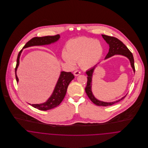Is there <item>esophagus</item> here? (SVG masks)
I'll list each match as a JSON object with an SVG mask.
<instances>
[{
	"label": "esophagus",
	"instance_id": "esophagus-1",
	"mask_svg": "<svg viewBox=\"0 0 148 148\" xmlns=\"http://www.w3.org/2000/svg\"><path fill=\"white\" fill-rule=\"evenodd\" d=\"M80 73H81V72H80L79 71H75L73 72V74H74V75H75V76H79Z\"/></svg>",
	"mask_w": 148,
	"mask_h": 148
}]
</instances>
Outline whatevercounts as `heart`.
<instances>
[{
  "mask_svg": "<svg viewBox=\"0 0 148 148\" xmlns=\"http://www.w3.org/2000/svg\"><path fill=\"white\" fill-rule=\"evenodd\" d=\"M103 47L98 40L86 37H80L70 40L63 54L64 61L71 66L78 62L80 66L88 69L97 63L102 56Z\"/></svg>",
  "mask_w": 148,
  "mask_h": 148,
  "instance_id": "1",
  "label": "heart"
}]
</instances>
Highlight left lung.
Here are the masks:
<instances>
[{"label":"left lung","instance_id":"obj_1","mask_svg":"<svg viewBox=\"0 0 148 148\" xmlns=\"http://www.w3.org/2000/svg\"><path fill=\"white\" fill-rule=\"evenodd\" d=\"M103 39L106 41L109 45V52L106 56V59H108L110 57H112L115 55H121L123 56H124L128 58V59L130 61V65L133 69V72H135V67H134V58L133 56L132 53V52L129 50V49L127 48V46L120 41L119 39H118L116 38L113 37V36H109L106 35H101ZM95 65L93 68L88 69L86 71V73L88 75L87 77V84L85 87V92L89 98V99L96 105L99 106H112L114 104L117 103L118 102L122 100L124 97H126V96H124L121 99L113 101L111 103H106L104 101H101L97 99H96L94 95L92 93V78L93 71L95 69Z\"/></svg>","mask_w":148,"mask_h":148}]
</instances>
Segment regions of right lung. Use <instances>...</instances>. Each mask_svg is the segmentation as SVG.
<instances>
[{
	"instance_id": "add662e5",
	"label": "right lung",
	"mask_w": 148,
	"mask_h": 148,
	"mask_svg": "<svg viewBox=\"0 0 148 148\" xmlns=\"http://www.w3.org/2000/svg\"><path fill=\"white\" fill-rule=\"evenodd\" d=\"M60 38L59 35H56L54 36H47L43 37H35L31 39L27 42L25 45L23 47V48H25L27 47L35 46V45H47L50 44L51 43L55 42L58 41ZM23 49L19 52L17 60H16V65L15 67V76L16 82H18L19 79L16 75V70L19 64V59L21 55V52ZM75 78L74 75L71 72H66L62 71L61 72L60 77L57 82L55 88V89L51 95V96L48 99V100L40 104H30L33 107L38 109L41 110H47L49 109H51L59 106L63 100L65 96L67 88L70 82Z\"/></svg>"
}]
</instances>
